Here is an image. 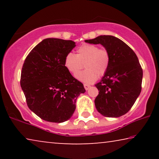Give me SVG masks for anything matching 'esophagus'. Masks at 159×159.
I'll list each match as a JSON object with an SVG mask.
<instances>
[{"instance_id": "1", "label": "esophagus", "mask_w": 159, "mask_h": 159, "mask_svg": "<svg viewBox=\"0 0 159 159\" xmlns=\"http://www.w3.org/2000/svg\"><path fill=\"white\" fill-rule=\"evenodd\" d=\"M84 88L86 90H88V89L90 88V84H84Z\"/></svg>"}]
</instances>
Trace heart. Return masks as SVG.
Returning a JSON list of instances; mask_svg holds the SVG:
<instances>
[{"mask_svg":"<svg viewBox=\"0 0 159 159\" xmlns=\"http://www.w3.org/2000/svg\"><path fill=\"white\" fill-rule=\"evenodd\" d=\"M111 55L107 49L99 48L98 45L84 44L78 48L77 53H67L64 58V66L71 75H75L82 68L86 69L76 77L84 83H93L98 77H103L108 70Z\"/></svg>","mask_w":159,"mask_h":159,"instance_id":"heart-1","label":"heart"}]
</instances>
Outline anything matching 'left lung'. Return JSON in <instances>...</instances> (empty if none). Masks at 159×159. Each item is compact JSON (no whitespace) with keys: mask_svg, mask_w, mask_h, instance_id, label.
<instances>
[{"mask_svg":"<svg viewBox=\"0 0 159 159\" xmlns=\"http://www.w3.org/2000/svg\"><path fill=\"white\" fill-rule=\"evenodd\" d=\"M84 41L102 45L111 55L108 71L95 84L99 91L95 99V108L106 117H119L127 114L142 89L143 69L135 53L114 36L101 35Z\"/></svg>","mask_w":159,"mask_h":159,"instance_id":"8db88e82","label":"left lung"}]
</instances>
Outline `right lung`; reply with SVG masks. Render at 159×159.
Segmentation results:
<instances>
[{"label":"right lung","instance_id":"1","mask_svg":"<svg viewBox=\"0 0 159 159\" xmlns=\"http://www.w3.org/2000/svg\"><path fill=\"white\" fill-rule=\"evenodd\" d=\"M76 46L72 40L46 38L30 51L24 63L20 84L28 107L43 120L61 123L72 116L83 84L64 66Z\"/></svg>","mask_w":159,"mask_h":159}]
</instances>
